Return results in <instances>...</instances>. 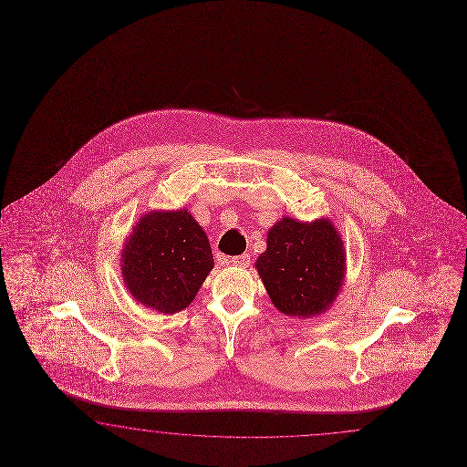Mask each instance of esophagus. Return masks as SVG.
Instances as JSON below:
<instances>
[{
    "label": "esophagus",
    "mask_w": 467,
    "mask_h": 467,
    "mask_svg": "<svg viewBox=\"0 0 467 467\" xmlns=\"http://www.w3.org/2000/svg\"><path fill=\"white\" fill-rule=\"evenodd\" d=\"M229 262L234 266L246 268V266L250 265V254H248V253H243V254H238V256H233Z\"/></svg>",
    "instance_id": "esophagus-1"
}]
</instances>
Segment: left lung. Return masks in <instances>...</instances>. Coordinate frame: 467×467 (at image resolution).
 Segmentation results:
<instances>
[{
	"label": "left lung",
	"instance_id": "1",
	"mask_svg": "<svg viewBox=\"0 0 467 467\" xmlns=\"http://www.w3.org/2000/svg\"><path fill=\"white\" fill-rule=\"evenodd\" d=\"M266 238L256 270L274 306L297 317L327 311L345 274L343 241L335 226L327 219L307 224L284 217Z\"/></svg>",
	"mask_w": 467,
	"mask_h": 467
}]
</instances>
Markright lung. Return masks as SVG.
I'll use <instances>...</instances> for the list:
<instances>
[{
    "mask_svg": "<svg viewBox=\"0 0 467 467\" xmlns=\"http://www.w3.org/2000/svg\"><path fill=\"white\" fill-rule=\"evenodd\" d=\"M213 266L209 240L187 211L140 217L122 253L127 289L163 315L185 309Z\"/></svg>",
    "mask_w": 467,
    "mask_h": 467,
    "instance_id": "1",
    "label": "right lung"
}]
</instances>
